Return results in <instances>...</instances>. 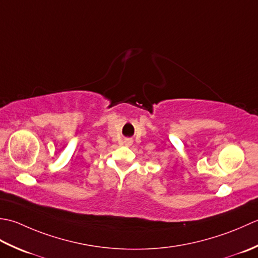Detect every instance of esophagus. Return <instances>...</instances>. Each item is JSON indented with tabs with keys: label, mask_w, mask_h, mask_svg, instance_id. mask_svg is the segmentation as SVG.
Masks as SVG:
<instances>
[{
	"label": "esophagus",
	"mask_w": 258,
	"mask_h": 258,
	"mask_svg": "<svg viewBox=\"0 0 258 258\" xmlns=\"http://www.w3.org/2000/svg\"><path fill=\"white\" fill-rule=\"evenodd\" d=\"M127 145H130V141H127V143H125Z\"/></svg>",
	"instance_id": "esophagus-1"
}]
</instances>
